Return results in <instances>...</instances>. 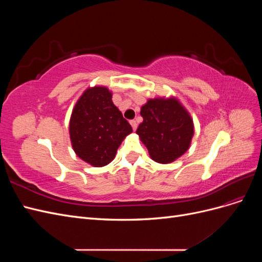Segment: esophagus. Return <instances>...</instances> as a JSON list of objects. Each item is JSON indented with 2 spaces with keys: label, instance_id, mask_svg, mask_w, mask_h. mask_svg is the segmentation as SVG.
Segmentation results:
<instances>
[{
  "label": "esophagus",
  "instance_id": "obj_1",
  "mask_svg": "<svg viewBox=\"0 0 262 262\" xmlns=\"http://www.w3.org/2000/svg\"><path fill=\"white\" fill-rule=\"evenodd\" d=\"M130 124H131V126H132V129L136 131L137 130V128H138V124H137V121L136 120H130Z\"/></svg>",
  "mask_w": 262,
  "mask_h": 262
}]
</instances>
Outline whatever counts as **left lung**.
<instances>
[{"mask_svg":"<svg viewBox=\"0 0 262 262\" xmlns=\"http://www.w3.org/2000/svg\"><path fill=\"white\" fill-rule=\"evenodd\" d=\"M137 134L153 161L169 164L184 155L194 133L191 116L175 97L148 99L141 107Z\"/></svg>","mask_w":262,"mask_h":262,"instance_id":"left-lung-1","label":"left lung"}]
</instances>
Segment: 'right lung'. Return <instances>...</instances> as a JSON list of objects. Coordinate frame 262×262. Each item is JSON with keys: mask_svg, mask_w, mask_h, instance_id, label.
<instances>
[{"mask_svg": "<svg viewBox=\"0 0 262 262\" xmlns=\"http://www.w3.org/2000/svg\"><path fill=\"white\" fill-rule=\"evenodd\" d=\"M105 86L87 89L75 104L70 119V139L75 154L94 167L112 162L131 125L113 102Z\"/></svg>", "mask_w": 262, "mask_h": 262, "instance_id": "right-lung-1", "label": "right lung"}]
</instances>
